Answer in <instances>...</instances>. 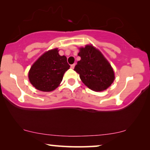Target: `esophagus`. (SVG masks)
I'll use <instances>...</instances> for the list:
<instances>
[{
  "mask_svg": "<svg viewBox=\"0 0 150 150\" xmlns=\"http://www.w3.org/2000/svg\"><path fill=\"white\" fill-rule=\"evenodd\" d=\"M74 67H75V64H72V65H71V66H70V67L71 69H74Z\"/></svg>",
  "mask_w": 150,
  "mask_h": 150,
  "instance_id": "esophagus-1",
  "label": "esophagus"
}]
</instances>
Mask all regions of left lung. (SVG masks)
<instances>
[{"label":"left lung","instance_id":"1","mask_svg":"<svg viewBox=\"0 0 150 150\" xmlns=\"http://www.w3.org/2000/svg\"><path fill=\"white\" fill-rule=\"evenodd\" d=\"M81 59L77 62L74 70L79 74L83 83L95 91H104L115 80L114 71L109 62L99 50L92 45L80 48Z\"/></svg>","mask_w":150,"mask_h":150}]
</instances>
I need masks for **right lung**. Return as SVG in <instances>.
<instances>
[{"mask_svg":"<svg viewBox=\"0 0 150 150\" xmlns=\"http://www.w3.org/2000/svg\"><path fill=\"white\" fill-rule=\"evenodd\" d=\"M69 65L65 56H60L58 48L44 53L33 63L28 71L32 85L42 91L49 92L59 87Z\"/></svg>","mask_w":150,"mask_h":150,"instance_id":"right-lung-1","label":"right lung"}]
</instances>
